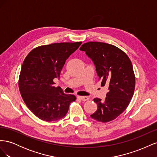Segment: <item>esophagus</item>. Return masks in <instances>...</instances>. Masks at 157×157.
<instances>
[{"instance_id":"esophagus-1","label":"esophagus","mask_w":157,"mask_h":157,"mask_svg":"<svg viewBox=\"0 0 157 157\" xmlns=\"http://www.w3.org/2000/svg\"><path fill=\"white\" fill-rule=\"evenodd\" d=\"M77 98L78 99H80V100H82L83 101H88L89 99V98L87 97V96H78Z\"/></svg>"}]
</instances>
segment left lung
<instances>
[{
  "label": "left lung",
  "mask_w": 157,
  "mask_h": 157,
  "mask_svg": "<svg viewBox=\"0 0 157 157\" xmlns=\"http://www.w3.org/2000/svg\"><path fill=\"white\" fill-rule=\"evenodd\" d=\"M80 50L94 61L101 86H109L105 101L94 99L98 109L90 117L101 122L115 119L126 110L134 93L136 77L129 57L117 46L101 42H86Z\"/></svg>",
  "instance_id": "8db88e82"
}]
</instances>
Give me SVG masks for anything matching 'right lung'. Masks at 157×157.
Masks as SVG:
<instances>
[{
  "label": "right lung",
  "mask_w": 157,
  "mask_h": 157,
  "mask_svg": "<svg viewBox=\"0 0 157 157\" xmlns=\"http://www.w3.org/2000/svg\"><path fill=\"white\" fill-rule=\"evenodd\" d=\"M82 42H60L38 46L26 56L19 77V89L25 105L40 119L52 122L67 114L74 95L55 87L65 61Z\"/></svg>",
  "instance_id": "obj_1"
}]
</instances>
